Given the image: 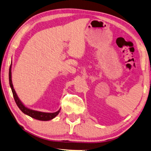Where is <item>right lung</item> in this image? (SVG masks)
Masks as SVG:
<instances>
[{"mask_svg":"<svg viewBox=\"0 0 151 151\" xmlns=\"http://www.w3.org/2000/svg\"><path fill=\"white\" fill-rule=\"evenodd\" d=\"M12 64L10 65V67L9 68V84L11 88V90H12V94L14 98V100L17 104V106L19 108H20V110L23 112L24 114H25L27 116H29V117H32V118H34L35 119L40 120V121H49V120H51L53 118H55L57 115L59 114L61 110V108H60L58 111L56 112H53V113H48V112H43V111H40L37 110H34V109H32L28 107H26L24 104L22 102V101L20 100V98H18L17 94L15 91L12 82Z\"/></svg>","mask_w":151,"mask_h":151,"instance_id":"right-lung-1","label":"right lung"}]
</instances>
